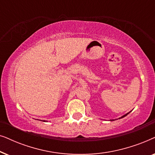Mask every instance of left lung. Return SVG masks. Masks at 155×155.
<instances>
[{
  "label": "left lung",
  "mask_w": 155,
  "mask_h": 155,
  "mask_svg": "<svg viewBox=\"0 0 155 155\" xmlns=\"http://www.w3.org/2000/svg\"><path fill=\"white\" fill-rule=\"evenodd\" d=\"M129 113H130V112H129ZM129 113H128V114H126V115H124V116H122V117H121V118H124V117H125V116H127V115H128V114H129Z\"/></svg>",
  "instance_id": "1"
}]
</instances>
